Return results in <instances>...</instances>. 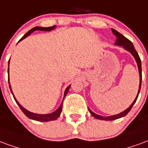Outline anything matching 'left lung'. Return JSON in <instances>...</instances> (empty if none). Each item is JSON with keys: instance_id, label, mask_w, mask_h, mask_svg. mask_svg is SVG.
I'll list each match as a JSON object with an SVG mask.
<instances>
[{"instance_id": "8db88e82", "label": "left lung", "mask_w": 148, "mask_h": 148, "mask_svg": "<svg viewBox=\"0 0 148 148\" xmlns=\"http://www.w3.org/2000/svg\"><path fill=\"white\" fill-rule=\"evenodd\" d=\"M111 30H112V32L114 33V35H116V37H117V40H116V42H115V44L117 45V46H123V48H125V49H127L128 51L130 52L133 55V57L135 58V59H136V63H137L138 65V69H139V73H140V86H139V90H138L137 95H136V98L135 99L134 102L132 103V105L129 106V108L127 109V110H125V111L121 112V114H117V115H113V116H110V117H102V116H100V115H98V114H95L94 112H92V111L90 110V109H88L89 111H90V114H91L94 117H95V118L99 120H104V121H113V120L118 119L120 117H125V115H127V114L129 113V111L131 110V109L132 108V106H133V105L135 104V102L136 101V99H137L139 93H140V91L141 81H142V69H141L140 58L139 57V54H138V53L136 52V50L135 49L134 46H133L132 42L130 40H129L128 38H126L125 36H123L122 34H121V33H119V32L116 31V30H114V29H111Z\"/></svg>"}]
</instances>
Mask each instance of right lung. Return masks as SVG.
<instances>
[{"instance_id":"right-lung-1","label":"right lung","mask_w":148,"mask_h":148,"mask_svg":"<svg viewBox=\"0 0 148 148\" xmlns=\"http://www.w3.org/2000/svg\"><path fill=\"white\" fill-rule=\"evenodd\" d=\"M55 28V26H53V27H35L34 28L31 29L28 32H27L24 35H23V37L21 38V39L19 40V42H20L21 40L24 39L25 38H27L28 35L32 33V32H34V31H49L53 30V29ZM9 61H10V59H9ZM9 61H8V64H9ZM9 73V68L8 69V73ZM8 81H9V76H8ZM9 83V82H8ZM71 85H69V87H67L66 90L64 91V97L66 96L67 93H68V91L69 90V87ZM9 87H10V90H11V92L12 94V95H13V93H12V88H11V86H10V84H9ZM14 97V99L16 100V102L17 105L19 106V108L21 109V110L23 111V113L25 114L27 117L30 118V119H32V120H34V121H55V120H57L58 117H60V115H61V110H62V105H63V102L61 104V106H59V108L56 111H54L53 113H52V114H34V113H31V112H29L28 110H27L26 109H24L23 107L22 106L19 104L18 101H17L15 96L13 95Z\"/></svg>"}]
</instances>
